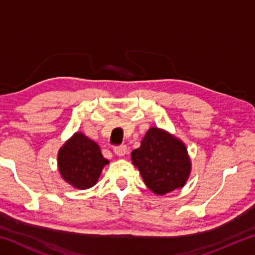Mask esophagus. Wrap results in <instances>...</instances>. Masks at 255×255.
Listing matches in <instances>:
<instances>
[{"instance_id": "1", "label": "esophagus", "mask_w": 255, "mask_h": 255, "mask_svg": "<svg viewBox=\"0 0 255 255\" xmlns=\"http://www.w3.org/2000/svg\"><path fill=\"white\" fill-rule=\"evenodd\" d=\"M114 152L118 156H124L127 153V146L126 145H118L114 148Z\"/></svg>"}]
</instances>
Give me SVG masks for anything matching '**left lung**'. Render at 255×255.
I'll use <instances>...</instances> for the list:
<instances>
[{
  "instance_id": "left-lung-1",
  "label": "left lung",
  "mask_w": 255,
  "mask_h": 255,
  "mask_svg": "<svg viewBox=\"0 0 255 255\" xmlns=\"http://www.w3.org/2000/svg\"><path fill=\"white\" fill-rule=\"evenodd\" d=\"M131 159L155 195L182 188L191 170L182 141L158 128H150L146 132L140 147L132 150Z\"/></svg>"
}]
</instances>
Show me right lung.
<instances>
[{"mask_svg": "<svg viewBox=\"0 0 255 255\" xmlns=\"http://www.w3.org/2000/svg\"><path fill=\"white\" fill-rule=\"evenodd\" d=\"M107 163L96 141L81 132H76L58 153L60 174L77 189L93 187Z\"/></svg>", "mask_w": 255, "mask_h": 255, "instance_id": "add662e5", "label": "right lung"}]
</instances>
